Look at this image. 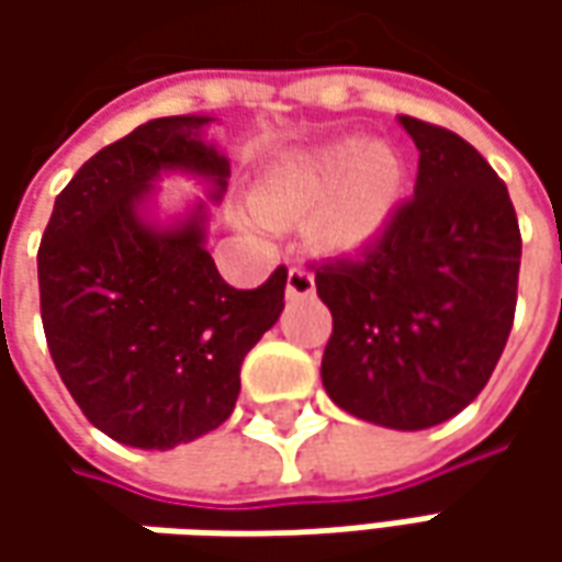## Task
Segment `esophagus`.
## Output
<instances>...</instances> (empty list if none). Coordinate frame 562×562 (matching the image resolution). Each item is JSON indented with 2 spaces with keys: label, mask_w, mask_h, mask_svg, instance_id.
<instances>
[{
  "label": "esophagus",
  "mask_w": 562,
  "mask_h": 562,
  "mask_svg": "<svg viewBox=\"0 0 562 562\" xmlns=\"http://www.w3.org/2000/svg\"><path fill=\"white\" fill-rule=\"evenodd\" d=\"M313 293H315L313 271L303 269V266H291V271H288V296L296 300V296H313Z\"/></svg>",
  "instance_id": "34e87169"
}]
</instances>
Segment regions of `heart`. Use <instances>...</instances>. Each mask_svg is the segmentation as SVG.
Returning <instances> with one entry per match:
<instances>
[{
  "label": "heart",
  "mask_w": 562,
  "mask_h": 562,
  "mask_svg": "<svg viewBox=\"0 0 562 562\" xmlns=\"http://www.w3.org/2000/svg\"><path fill=\"white\" fill-rule=\"evenodd\" d=\"M400 200V165L378 140L325 143L293 149L266 168L256 187L261 212L252 225L269 218H293L313 209V237L322 247L353 249L375 240L387 227Z\"/></svg>",
  "instance_id": "heart-1"
}]
</instances>
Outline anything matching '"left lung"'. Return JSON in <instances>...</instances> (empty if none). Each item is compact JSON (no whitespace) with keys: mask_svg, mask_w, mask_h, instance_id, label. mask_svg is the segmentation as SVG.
<instances>
[{"mask_svg":"<svg viewBox=\"0 0 562 562\" xmlns=\"http://www.w3.org/2000/svg\"><path fill=\"white\" fill-rule=\"evenodd\" d=\"M397 121L419 149L413 200L362 256L315 269L335 318L322 384L357 419L422 431L479 397L504 353L522 237L507 184L475 146Z\"/></svg>","mask_w":562,"mask_h":562,"instance_id":"1","label":"left lung"}]
</instances>
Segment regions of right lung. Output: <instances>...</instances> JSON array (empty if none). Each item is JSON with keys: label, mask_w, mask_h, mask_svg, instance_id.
Wrapping results in <instances>:
<instances>
[{"label": "right lung", "mask_w": 562, "mask_h": 562, "mask_svg": "<svg viewBox=\"0 0 562 562\" xmlns=\"http://www.w3.org/2000/svg\"><path fill=\"white\" fill-rule=\"evenodd\" d=\"M209 115L153 119L80 165L40 240V313L55 369L109 438L171 450L218 428L240 362L284 310L288 269L256 291L225 284L209 249V204L155 215L158 181L187 173L225 196L231 162L203 140Z\"/></svg>", "instance_id": "obj_1"}]
</instances>
